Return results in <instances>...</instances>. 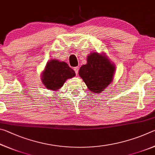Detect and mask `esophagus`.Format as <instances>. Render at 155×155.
Returning a JSON list of instances; mask_svg holds the SVG:
<instances>
[{
    "label": "esophagus",
    "instance_id": "34e87169",
    "mask_svg": "<svg viewBox=\"0 0 155 155\" xmlns=\"http://www.w3.org/2000/svg\"><path fill=\"white\" fill-rule=\"evenodd\" d=\"M74 71H75V73L76 74H78V70H79V68H78V66L77 67H75L74 68Z\"/></svg>",
    "mask_w": 155,
    "mask_h": 155
}]
</instances>
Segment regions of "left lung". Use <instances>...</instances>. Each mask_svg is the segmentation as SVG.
Wrapping results in <instances>:
<instances>
[{"label":"left lung","instance_id":"obj_1","mask_svg":"<svg viewBox=\"0 0 155 155\" xmlns=\"http://www.w3.org/2000/svg\"><path fill=\"white\" fill-rule=\"evenodd\" d=\"M115 65L107 57L97 52H91L87 64L80 68L78 74L89 90L94 94L103 91L114 79Z\"/></svg>","mask_w":155,"mask_h":155}]
</instances>
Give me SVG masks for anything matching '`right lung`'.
Segmentation results:
<instances>
[{
	"label": "right lung",
	"instance_id": "add662e5",
	"mask_svg": "<svg viewBox=\"0 0 155 155\" xmlns=\"http://www.w3.org/2000/svg\"><path fill=\"white\" fill-rule=\"evenodd\" d=\"M76 75L75 72L66 63L57 59L50 60L47 62L41 79L46 88L50 90H59L68 78Z\"/></svg>",
	"mask_w": 155,
	"mask_h": 155
}]
</instances>
